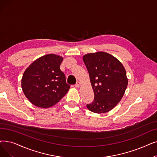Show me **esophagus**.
<instances>
[{
  "mask_svg": "<svg viewBox=\"0 0 157 157\" xmlns=\"http://www.w3.org/2000/svg\"><path fill=\"white\" fill-rule=\"evenodd\" d=\"M80 85H81V83L79 82V81H78V82H77V83H76V85H75V86H76V87H79Z\"/></svg>",
  "mask_w": 157,
  "mask_h": 157,
  "instance_id": "obj_1",
  "label": "esophagus"
}]
</instances>
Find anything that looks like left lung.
<instances>
[{"label":"left lung","mask_w":157,"mask_h":157,"mask_svg":"<svg viewBox=\"0 0 157 157\" xmlns=\"http://www.w3.org/2000/svg\"><path fill=\"white\" fill-rule=\"evenodd\" d=\"M83 59L94 92V100L86 107L94 113L108 112L124 94L128 86L126 70L117 58L105 52L85 54Z\"/></svg>","instance_id":"1"}]
</instances>
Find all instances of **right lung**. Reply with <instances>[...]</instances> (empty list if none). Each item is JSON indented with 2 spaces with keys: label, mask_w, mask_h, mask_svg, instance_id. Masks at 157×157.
<instances>
[{
  "label": "right lung",
  "mask_w": 157,
  "mask_h": 157,
  "mask_svg": "<svg viewBox=\"0 0 157 157\" xmlns=\"http://www.w3.org/2000/svg\"><path fill=\"white\" fill-rule=\"evenodd\" d=\"M63 58L49 54L36 59L22 76V90L32 104L47 108L56 105L69 90L59 66Z\"/></svg>",
  "instance_id": "1"
}]
</instances>
